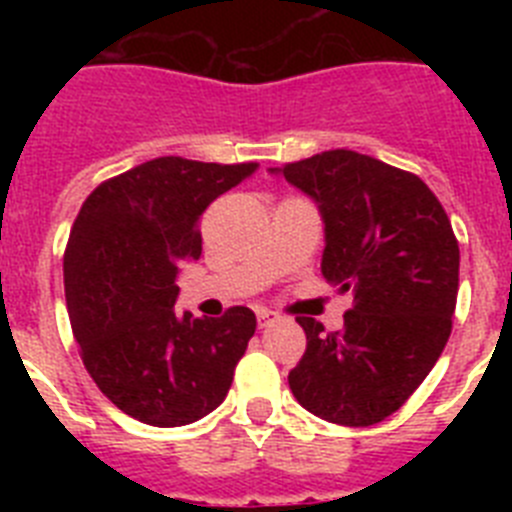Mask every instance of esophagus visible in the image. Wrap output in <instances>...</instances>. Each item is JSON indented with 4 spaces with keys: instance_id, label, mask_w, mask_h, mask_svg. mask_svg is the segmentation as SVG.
<instances>
[{
    "instance_id": "esophagus-1",
    "label": "esophagus",
    "mask_w": 512,
    "mask_h": 512,
    "mask_svg": "<svg viewBox=\"0 0 512 512\" xmlns=\"http://www.w3.org/2000/svg\"><path fill=\"white\" fill-rule=\"evenodd\" d=\"M256 318H259V325H261V328H264V325H269L271 320L277 318V312H271V310H264V307H259V310H256Z\"/></svg>"
}]
</instances>
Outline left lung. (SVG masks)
<instances>
[{
    "instance_id": "obj_1",
    "label": "left lung",
    "mask_w": 512,
    "mask_h": 512,
    "mask_svg": "<svg viewBox=\"0 0 512 512\" xmlns=\"http://www.w3.org/2000/svg\"><path fill=\"white\" fill-rule=\"evenodd\" d=\"M277 171L320 205L323 277L354 295L336 333L297 318L307 348L289 390L328 423H382L418 390L451 336L459 241L449 215L420 176L346 148Z\"/></svg>"
}]
</instances>
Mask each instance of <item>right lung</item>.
Returning a JSON list of instances; mask_svg holds the SVG:
<instances>
[{
	"mask_svg": "<svg viewBox=\"0 0 512 512\" xmlns=\"http://www.w3.org/2000/svg\"><path fill=\"white\" fill-rule=\"evenodd\" d=\"M253 171L161 156L99 184L76 215L63 253L71 330L102 395L140 423H194L228 395L256 315L176 318V271L200 259L207 205Z\"/></svg>",
	"mask_w": 512,
	"mask_h": 512,
	"instance_id": "add662e5",
	"label": "right lung"
}]
</instances>
